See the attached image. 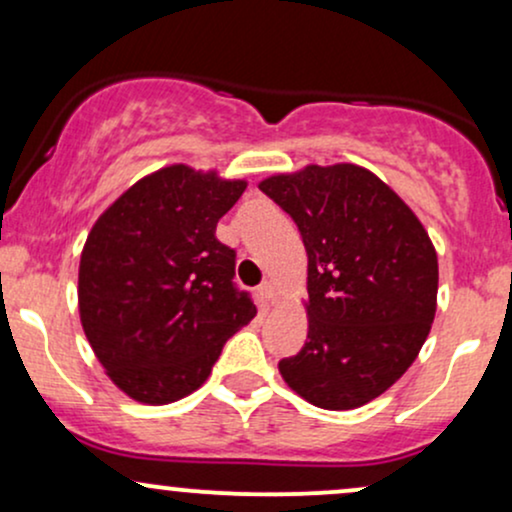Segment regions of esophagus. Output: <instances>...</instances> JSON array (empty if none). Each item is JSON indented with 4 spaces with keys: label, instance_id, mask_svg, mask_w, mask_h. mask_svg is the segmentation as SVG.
<instances>
[{
    "label": "esophagus",
    "instance_id": "esophagus-1",
    "mask_svg": "<svg viewBox=\"0 0 512 512\" xmlns=\"http://www.w3.org/2000/svg\"><path fill=\"white\" fill-rule=\"evenodd\" d=\"M257 291H260V298H262L264 305L274 303V284H272V281H269V279L262 281L260 289H257Z\"/></svg>",
    "mask_w": 512,
    "mask_h": 512
}]
</instances>
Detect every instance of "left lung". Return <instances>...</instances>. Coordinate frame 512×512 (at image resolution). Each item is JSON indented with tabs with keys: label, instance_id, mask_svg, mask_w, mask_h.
<instances>
[{
	"label": "left lung",
	"instance_id": "1",
	"mask_svg": "<svg viewBox=\"0 0 512 512\" xmlns=\"http://www.w3.org/2000/svg\"><path fill=\"white\" fill-rule=\"evenodd\" d=\"M260 190L308 252V339L279 373L320 409H356L419 356L438 296V257L414 211L366 168L308 166Z\"/></svg>",
	"mask_w": 512,
	"mask_h": 512
}]
</instances>
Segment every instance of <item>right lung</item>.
<instances>
[{"instance_id":"right-lung-1","label":"right lung","mask_w":512,"mask_h":512,"mask_svg":"<svg viewBox=\"0 0 512 512\" xmlns=\"http://www.w3.org/2000/svg\"><path fill=\"white\" fill-rule=\"evenodd\" d=\"M245 192L187 166L132 185L88 233L79 313L110 380L144 404H168L209 378L223 344L257 308L233 284L236 250L216 223Z\"/></svg>"}]
</instances>
